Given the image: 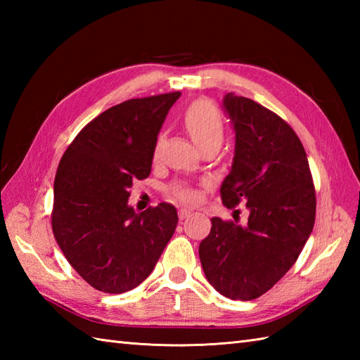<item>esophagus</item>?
Returning a JSON list of instances; mask_svg holds the SVG:
<instances>
[{"label": "esophagus", "instance_id": "34e87169", "mask_svg": "<svg viewBox=\"0 0 360 360\" xmlns=\"http://www.w3.org/2000/svg\"><path fill=\"white\" fill-rule=\"evenodd\" d=\"M192 209H187V207H182V209H179V212H178V215H179V219H186V218H188L190 215H192Z\"/></svg>", "mask_w": 360, "mask_h": 360}]
</instances>
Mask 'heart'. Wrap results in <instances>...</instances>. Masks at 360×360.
I'll return each mask as SVG.
<instances>
[{
	"instance_id": "heart-1",
	"label": "heart",
	"mask_w": 360,
	"mask_h": 360,
	"mask_svg": "<svg viewBox=\"0 0 360 360\" xmlns=\"http://www.w3.org/2000/svg\"><path fill=\"white\" fill-rule=\"evenodd\" d=\"M184 124L187 131L192 136V139L196 142L198 147H204L205 143L210 142H218L221 143L224 137V122L221 117L219 111L217 106L209 101H196L188 106L184 112ZM160 145V137L156 142L155 153L158 155ZM172 193L179 198V200L188 201L195 196L193 190L182 186L176 184L172 187Z\"/></svg>"
}]
</instances>
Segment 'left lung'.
<instances>
[{
    "label": "left lung",
    "mask_w": 360,
    "mask_h": 360,
    "mask_svg": "<svg viewBox=\"0 0 360 360\" xmlns=\"http://www.w3.org/2000/svg\"><path fill=\"white\" fill-rule=\"evenodd\" d=\"M223 108L235 129L231 173L221 186L227 209L246 202V226L212 218L200 244L205 277L232 300L267 292L307 244L316 221V188L295 131L271 110L229 93ZM238 212V210H236Z\"/></svg>",
    "instance_id": "left-lung-1"
}]
</instances>
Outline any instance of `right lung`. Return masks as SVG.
<instances>
[{
    "label": "right lung",
    "instance_id": "1",
    "mask_svg": "<svg viewBox=\"0 0 360 360\" xmlns=\"http://www.w3.org/2000/svg\"><path fill=\"white\" fill-rule=\"evenodd\" d=\"M179 96L111 106L75 136L58 164L53 236L80 277L102 292L139 286L174 233L178 212L172 204L136 213L128 198L133 181L150 176L158 134Z\"/></svg>",
    "mask_w": 360,
    "mask_h": 360
}]
</instances>
